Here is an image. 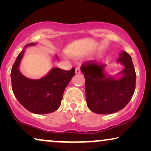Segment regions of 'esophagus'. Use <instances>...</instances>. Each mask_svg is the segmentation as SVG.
<instances>
[{
	"instance_id": "1",
	"label": "esophagus",
	"mask_w": 151,
	"mask_h": 151,
	"mask_svg": "<svg viewBox=\"0 0 151 151\" xmlns=\"http://www.w3.org/2000/svg\"><path fill=\"white\" fill-rule=\"evenodd\" d=\"M75 73L76 74H80L81 73V70H80V67H77L75 70Z\"/></svg>"
}]
</instances>
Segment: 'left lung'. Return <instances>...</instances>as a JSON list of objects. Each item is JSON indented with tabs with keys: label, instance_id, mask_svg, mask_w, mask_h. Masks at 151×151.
<instances>
[{
	"label": "left lung",
	"instance_id": "8db88e82",
	"mask_svg": "<svg viewBox=\"0 0 151 151\" xmlns=\"http://www.w3.org/2000/svg\"><path fill=\"white\" fill-rule=\"evenodd\" d=\"M117 61L125 66L121 72L123 77L117 80L104 74L106 65L90 60L81 66L85 78L86 104L94 113L110 114L120 111L134 93L136 74L131 57L123 52Z\"/></svg>",
	"mask_w": 151,
	"mask_h": 151
}]
</instances>
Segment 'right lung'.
Masks as SVG:
<instances>
[{
  "instance_id": "right-lung-1",
  "label": "right lung",
  "mask_w": 151,
  "mask_h": 151,
  "mask_svg": "<svg viewBox=\"0 0 151 151\" xmlns=\"http://www.w3.org/2000/svg\"><path fill=\"white\" fill-rule=\"evenodd\" d=\"M34 45L30 43L26 46ZM24 52L23 49L18 55L10 73L15 96L22 106L32 113L45 114L55 111L61 104L66 86L75 75V68L70 70L53 68L41 79H28L19 71Z\"/></svg>"
}]
</instances>
